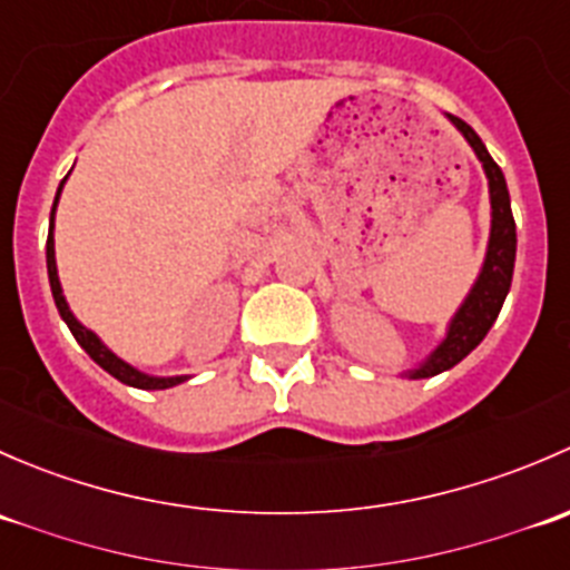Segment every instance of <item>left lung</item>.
Listing matches in <instances>:
<instances>
[{
  "label": "left lung",
  "mask_w": 570,
  "mask_h": 570,
  "mask_svg": "<svg viewBox=\"0 0 570 570\" xmlns=\"http://www.w3.org/2000/svg\"><path fill=\"white\" fill-rule=\"evenodd\" d=\"M455 124L471 148H474L476 159L482 163V170L488 176V189H491V237H488V253L482 262L480 275H476L474 286L465 295L463 306L452 317L446 336L433 353L428 355L424 364L416 370H407L405 375L419 381V377H433L439 372L452 370L461 364L465 355L485 338L491 325L497 322L502 303L510 292V281H513V264H515V220L510 212V193L508 181H504L502 168L491 159L485 142L480 140L474 129L455 115H446Z\"/></svg>",
  "instance_id": "obj_1"
}]
</instances>
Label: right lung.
Instances as JSON below:
<instances>
[{
    "label": "right lung",
    "instance_id": "right-lung-1",
    "mask_svg": "<svg viewBox=\"0 0 570 570\" xmlns=\"http://www.w3.org/2000/svg\"><path fill=\"white\" fill-rule=\"evenodd\" d=\"M68 178V176H66ZM66 178L60 181V187H57V195H55V206H51V226H49V239H46V269H49V284H51V295H55V306L57 312H60V317L66 320V325L71 327L73 338H77L79 344H82L85 353L90 355V358L96 361V364L101 366V370L109 372L112 377H118L120 383H126V386H135V389H148V392H154V389H170V386H178V383L187 381V375H178V377H154V375H146V372L135 370L131 364H126V361H120L118 355L112 353V350L105 347V342H101L99 336H96L94 331H88V327L82 325L77 317L71 314V308H68L66 297H62V286H60V278H57V262H55V237H51V228H55V209H57V200H60V193H62V184H66Z\"/></svg>",
    "mask_w": 570,
    "mask_h": 570
}]
</instances>
